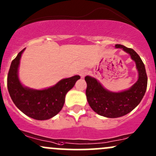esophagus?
Instances as JSON below:
<instances>
[{"label": "esophagus", "mask_w": 156, "mask_h": 156, "mask_svg": "<svg viewBox=\"0 0 156 156\" xmlns=\"http://www.w3.org/2000/svg\"><path fill=\"white\" fill-rule=\"evenodd\" d=\"M79 74H80V76H81V78H84L85 76L87 75V70H81V71L80 72V73H79Z\"/></svg>", "instance_id": "esophagus-1"}]
</instances>
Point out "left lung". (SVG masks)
Wrapping results in <instances>:
<instances>
[{"instance_id":"left-lung-1","label":"left lung","mask_w":156,"mask_h":156,"mask_svg":"<svg viewBox=\"0 0 156 156\" xmlns=\"http://www.w3.org/2000/svg\"><path fill=\"white\" fill-rule=\"evenodd\" d=\"M115 46L122 49L135 62L138 71L137 81L129 89L113 92L104 89L95 78L89 76L85 77L87 83L86 94L89 106L98 115L107 118H118L132 111L141 101L147 87V73L140 57L131 48L120 44Z\"/></svg>"}]
</instances>
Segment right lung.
I'll return each mask as SVG.
<instances>
[{
	"mask_svg": "<svg viewBox=\"0 0 156 156\" xmlns=\"http://www.w3.org/2000/svg\"><path fill=\"white\" fill-rule=\"evenodd\" d=\"M22 49L13 59L7 76V88L15 105L25 115L37 120L52 118L62 110L65 95L74 86L80 76L78 75L63 79L50 88L36 90L25 87L20 83L18 70Z\"/></svg>",
	"mask_w": 156,
	"mask_h": 156,
	"instance_id": "1",
	"label": "right lung"
}]
</instances>
